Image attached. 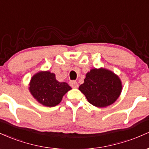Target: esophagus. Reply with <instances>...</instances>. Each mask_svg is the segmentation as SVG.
<instances>
[{
    "label": "esophagus",
    "mask_w": 149,
    "mask_h": 149,
    "mask_svg": "<svg viewBox=\"0 0 149 149\" xmlns=\"http://www.w3.org/2000/svg\"><path fill=\"white\" fill-rule=\"evenodd\" d=\"M70 85H71V88H78V83H77L76 81H74V80L70 82Z\"/></svg>",
    "instance_id": "obj_1"
}]
</instances>
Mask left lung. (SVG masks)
Segmentation results:
<instances>
[{"instance_id":"obj_1","label":"left lung","mask_w":149,"mask_h":149,"mask_svg":"<svg viewBox=\"0 0 149 149\" xmlns=\"http://www.w3.org/2000/svg\"><path fill=\"white\" fill-rule=\"evenodd\" d=\"M122 88V83L117 75L100 68L90 70L86 74L84 83L78 89L89 103L102 108L113 104L120 95Z\"/></svg>"}]
</instances>
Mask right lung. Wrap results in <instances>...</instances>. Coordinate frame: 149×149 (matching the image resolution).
<instances>
[{"mask_svg":"<svg viewBox=\"0 0 149 149\" xmlns=\"http://www.w3.org/2000/svg\"><path fill=\"white\" fill-rule=\"evenodd\" d=\"M29 91L34 98L45 107H53L61 102L65 94L71 88L65 82L56 80L55 74L47 71H40L31 79Z\"/></svg>","mask_w":149,"mask_h":149,"instance_id":"add662e5","label":"right lung"}]
</instances>
